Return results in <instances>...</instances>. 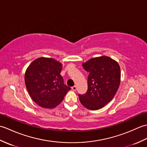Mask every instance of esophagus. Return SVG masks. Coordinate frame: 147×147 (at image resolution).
Returning <instances> with one entry per match:
<instances>
[{"mask_svg": "<svg viewBox=\"0 0 147 147\" xmlns=\"http://www.w3.org/2000/svg\"><path fill=\"white\" fill-rule=\"evenodd\" d=\"M71 88H72V90H73V91H76V89H77V87H76V86H74L72 87Z\"/></svg>", "mask_w": 147, "mask_h": 147, "instance_id": "esophagus-1", "label": "esophagus"}]
</instances>
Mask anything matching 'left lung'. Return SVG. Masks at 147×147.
<instances>
[{"instance_id": "1", "label": "left lung", "mask_w": 147, "mask_h": 147, "mask_svg": "<svg viewBox=\"0 0 147 147\" xmlns=\"http://www.w3.org/2000/svg\"><path fill=\"white\" fill-rule=\"evenodd\" d=\"M89 73L88 90L79 99L84 107L95 111L102 108L112 100L121 82L119 65L107 56L90 59L82 64Z\"/></svg>"}]
</instances>
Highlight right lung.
<instances>
[{"mask_svg": "<svg viewBox=\"0 0 147 147\" xmlns=\"http://www.w3.org/2000/svg\"><path fill=\"white\" fill-rule=\"evenodd\" d=\"M62 64L54 59L40 57L28 67L24 82L29 95L37 105L53 109L63 100L70 87L61 75Z\"/></svg>", "mask_w": 147, "mask_h": 147, "instance_id": "1", "label": "right lung"}]
</instances>
